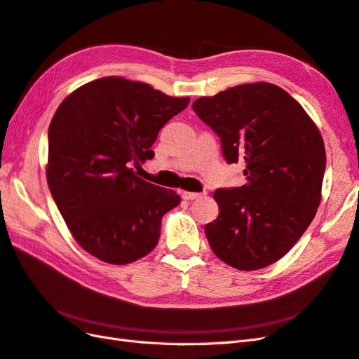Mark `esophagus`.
Masks as SVG:
<instances>
[{"label": "esophagus", "mask_w": 359, "mask_h": 359, "mask_svg": "<svg viewBox=\"0 0 359 359\" xmlns=\"http://www.w3.org/2000/svg\"><path fill=\"white\" fill-rule=\"evenodd\" d=\"M205 194V191H202V193H193V191H182V199H186V201H194V199H199V198H202Z\"/></svg>", "instance_id": "34e87169"}]
</instances>
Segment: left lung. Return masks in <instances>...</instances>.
Masks as SVG:
<instances>
[{"instance_id":"8db88e82","label":"left lung","mask_w":359,"mask_h":359,"mask_svg":"<svg viewBox=\"0 0 359 359\" xmlns=\"http://www.w3.org/2000/svg\"><path fill=\"white\" fill-rule=\"evenodd\" d=\"M193 111L220 137L227 163L247 182L219 189L220 214L205 226L212 252L241 271L277 262L316 215L327 166L319 130L280 86L244 83L201 97Z\"/></svg>"}]
</instances>
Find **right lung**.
Returning a JSON list of instances; mask_svg holds the SVG:
<instances>
[{
    "label": "right lung",
    "instance_id": "obj_1",
    "mask_svg": "<svg viewBox=\"0 0 359 359\" xmlns=\"http://www.w3.org/2000/svg\"><path fill=\"white\" fill-rule=\"evenodd\" d=\"M144 82L102 78L85 83L53 115L48 186L78 244L107 264L153 252L161 217L181 202L173 190L139 178L160 128L189 106Z\"/></svg>",
    "mask_w": 359,
    "mask_h": 359
}]
</instances>
